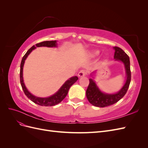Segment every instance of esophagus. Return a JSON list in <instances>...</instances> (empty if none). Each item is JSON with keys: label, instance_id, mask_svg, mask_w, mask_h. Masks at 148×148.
I'll use <instances>...</instances> for the list:
<instances>
[{"label": "esophagus", "instance_id": "esophagus-1", "mask_svg": "<svg viewBox=\"0 0 148 148\" xmlns=\"http://www.w3.org/2000/svg\"><path fill=\"white\" fill-rule=\"evenodd\" d=\"M86 71H85L84 70H81L79 71L78 75L79 77H84V76L86 75Z\"/></svg>", "mask_w": 148, "mask_h": 148}]
</instances>
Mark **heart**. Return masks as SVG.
Returning a JSON list of instances; mask_svg holds the SVG:
<instances>
[{"mask_svg": "<svg viewBox=\"0 0 148 148\" xmlns=\"http://www.w3.org/2000/svg\"><path fill=\"white\" fill-rule=\"evenodd\" d=\"M99 52L98 51H95L93 52V53H92V55L93 56H97L98 54H99Z\"/></svg>", "mask_w": 148, "mask_h": 148, "instance_id": "1", "label": "heart"}]
</instances>
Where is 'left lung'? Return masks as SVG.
<instances>
[{"label": "left lung", "mask_w": 148, "mask_h": 148, "mask_svg": "<svg viewBox=\"0 0 148 148\" xmlns=\"http://www.w3.org/2000/svg\"><path fill=\"white\" fill-rule=\"evenodd\" d=\"M114 49H115L114 59L115 60L122 61L125 65L127 73V81L119 92L114 95H107L102 92L93 80L89 79V83L86 92V95L88 101L96 107H104L115 104L125 95L130 84L131 70L130 58L121 48L115 46Z\"/></svg>", "instance_id": "obj_1"}]
</instances>
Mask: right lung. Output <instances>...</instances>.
<instances>
[{
  "mask_svg": "<svg viewBox=\"0 0 148 148\" xmlns=\"http://www.w3.org/2000/svg\"><path fill=\"white\" fill-rule=\"evenodd\" d=\"M56 41H43L41 42H39L36 44L35 46H33L31 47L29 50L27 51L25 56L22 58V60L20 64V83L21 85L22 89H23V92L25 95L27 96L28 98L35 104H37L39 106H55L60 103L62 100H63L64 98L67 95V93L69 92V90L70 88L71 87V85H73L77 81L78 78L77 77H73L70 78L69 79L67 80V81L63 84L60 89L57 91L55 95L53 96L46 97V98H41V97H36L33 95H31V94L27 90V89L26 88L25 84L23 83V65L25 63V60H26V57L31 53L33 49H34L36 47H41V46H46V47H56Z\"/></svg>",
  "mask_w": 148,
  "mask_h": 148,
  "instance_id": "1",
  "label": "right lung"
}]
</instances>
